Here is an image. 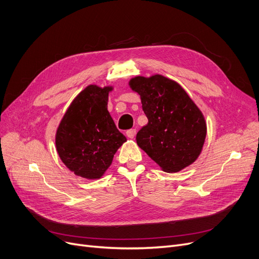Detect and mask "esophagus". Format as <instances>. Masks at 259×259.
Instances as JSON below:
<instances>
[{
    "label": "esophagus",
    "instance_id": "obj_1",
    "mask_svg": "<svg viewBox=\"0 0 259 259\" xmlns=\"http://www.w3.org/2000/svg\"><path fill=\"white\" fill-rule=\"evenodd\" d=\"M126 134H127V137H128L129 139H133V138L135 137V134H137V130H135V129H130V130H127Z\"/></svg>",
    "mask_w": 259,
    "mask_h": 259
}]
</instances>
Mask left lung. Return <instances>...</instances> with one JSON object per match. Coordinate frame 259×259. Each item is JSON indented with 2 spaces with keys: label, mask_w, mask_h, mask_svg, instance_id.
<instances>
[{
  "label": "left lung",
  "mask_w": 259,
  "mask_h": 259,
  "mask_svg": "<svg viewBox=\"0 0 259 259\" xmlns=\"http://www.w3.org/2000/svg\"><path fill=\"white\" fill-rule=\"evenodd\" d=\"M129 86L140 94L148 118L137 134L139 147L168 173L193 164L205 144L207 124L188 93L160 74L135 76Z\"/></svg>",
  "instance_id": "obj_1"
}]
</instances>
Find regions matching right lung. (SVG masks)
Wrapping results in <instances>:
<instances>
[{"mask_svg":"<svg viewBox=\"0 0 259 259\" xmlns=\"http://www.w3.org/2000/svg\"><path fill=\"white\" fill-rule=\"evenodd\" d=\"M112 86L89 85L65 112L56 134V147L64 165L75 175L99 180L112 164L117 149L127 139L109 113Z\"/></svg>","mask_w":259,"mask_h":259,"instance_id":"add662e5","label":"right lung"}]
</instances>
